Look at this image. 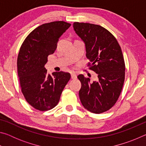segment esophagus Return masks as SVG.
Instances as JSON below:
<instances>
[{
    "instance_id": "esophagus-1",
    "label": "esophagus",
    "mask_w": 146,
    "mask_h": 146,
    "mask_svg": "<svg viewBox=\"0 0 146 146\" xmlns=\"http://www.w3.org/2000/svg\"><path fill=\"white\" fill-rule=\"evenodd\" d=\"M71 77L72 79H75L76 78V75L75 73H71Z\"/></svg>"
}]
</instances>
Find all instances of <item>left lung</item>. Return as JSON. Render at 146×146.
I'll return each instance as SVG.
<instances>
[{"label": "left lung", "mask_w": 146, "mask_h": 146, "mask_svg": "<svg viewBox=\"0 0 146 146\" xmlns=\"http://www.w3.org/2000/svg\"><path fill=\"white\" fill-rule=\"evenodd\" d=\"M75 33L84 41L90 69L98 80L90 82L83 75L77 77L82 84L79 91L81 103L90 112L100 114L117 102L125 79V62L117 39L107 29L97 24L74 23Z\"/></svg>", "instance_id": "left-lung-1"}]
</instances>
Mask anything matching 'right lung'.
<instances>
[{
    "label": "right lung",
    "instance_id": "right-lung-1",
    "mask_svg": "<svg viewBox=\"0 0 146 146\" xmlns=\"http://www.w3.org/2000/svg\"><path fill=\"white\" fill-rule=\"evenodd\" d=\"M71 24L55 21L42 24L23 42L17 58V70L22 93L29 105L39 111L57 105L64 88L70 80L69 73H47L48 56L55 52L58 38Z\"/></svg>",
    "mask_w": 146,
    "mask_h": 146
}]
</instances>
